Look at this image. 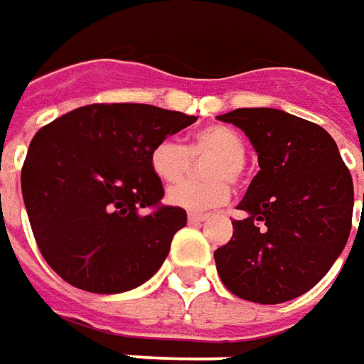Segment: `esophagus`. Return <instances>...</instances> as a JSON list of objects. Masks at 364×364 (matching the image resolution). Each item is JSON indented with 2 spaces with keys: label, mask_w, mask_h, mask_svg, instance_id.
<instances>
[{
  "label": "esophagus",
  "mask_w": 364,
  "mask_h": 364,
  "mask_svg": "<svg viewBox=\"0 0 364 364\" xmlns=\"http://www.w3.org/2000/svg\"><path fill=\"white\" fill-rule=\"evenodd\" d=\"M188 220L190 223H203V220H206V215H200V213H190Z\"/></svg>",
  "instance_id": "34e87169"
}]
</instances>
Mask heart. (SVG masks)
I'll return each instance as SVG.
<instances>
[{"mask_svg": "<svg viewBox=\"0 0 364 364\" xmlns=\"http://www.w3.org/2000/svg\"><path fill=\"white\" fill-rule=\"evenodd\" d=\"M247 144L243 135L227 125H208L196 132L184 147L176 139H161L149 151L151 172L166 184L184 180L192 170V158L215 156L206 164L210 182H182L168 190V203L184 210H208L227 203L231 190L227 182L237 184L243 178Z\"/></svg>", "mask_w": 364, "mask_h": 364, "instance_id": "1", "label": "heart"}]
</instances>
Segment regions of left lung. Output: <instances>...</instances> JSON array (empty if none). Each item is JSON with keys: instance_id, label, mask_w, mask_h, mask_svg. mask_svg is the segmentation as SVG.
I'll return each mask as SVG.
<instances>
[{"instance_id": "8db88e82", "label": "left lung", "mask_w": 364, "mask_h": 364, "mask_svg": "<svg viewBox=\"0 0 364 364\" xmlns=\"http://www.w3.org/2000/svg\"><path fill=\"white\" fill-rule=\"evenodd\" d=\"M243 129L259 172L239 203L231 241L215 251L225 287L249 301L282 304L306 294L343 253L355 190L326 129L279 109L218 115ZM364 200V196H363Z\"/></svg>"}]
</instances>
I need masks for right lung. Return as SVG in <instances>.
Masks as SVG:
<instances>
[{
	"label": "right lung",
	"instance_id": "obj_1",
	"mask_svg": "<svg viewBox=\"0 0 364 364\" xmlns=\"http://www.w3.org/2000/svg\"><path fill=\"white\" fill-rule=\"evenodd\" d=\"M196 119L141 103H97L36 133L21 194L38 249L64 282L121 294L160 269L186 210L160 204L149 151Z\"/></svg>",
	"mask_w": 364,
	"mask_h": 364
}]
</instances>
